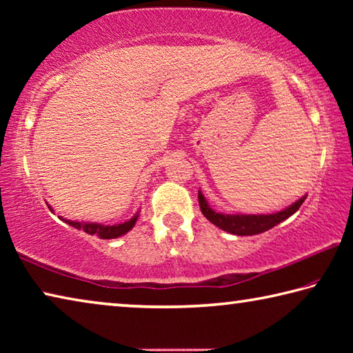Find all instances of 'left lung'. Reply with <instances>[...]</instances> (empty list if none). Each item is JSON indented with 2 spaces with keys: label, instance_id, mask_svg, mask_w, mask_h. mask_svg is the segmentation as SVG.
Instances as JSON below:
<instances>
[{
  "label": "left lung",
  "instance_id": "1",
  "mask_svg": "<svg viewBox=\"0 0 353 353\" xmlns=\"http://www.w3.org/2000/svg\"><path fill=\"white\" fill-rule=\"evenodd\" d=\"M198 199H199V207L201 212L204 213V216L210 221L212 224H214L219 229H223L224 232H229V234L234 235H240V236H246V235H256V234H263V232L272 229L274 225H277L282 223V221L288 219L291 214H294L299 207L302 205V202L307 199V194L302 196L301 199L292 202L290 207L283 208V210L276 212V213H263V214H248V213H221L213 210L208 204L205 196L202 194V191L199 190L198 193Z\"/></svg>",
  "mask_w": 353,
  "mask_h": 353
}]
</instances>
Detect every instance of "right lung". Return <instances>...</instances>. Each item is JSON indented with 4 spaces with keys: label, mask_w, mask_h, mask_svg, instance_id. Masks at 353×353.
I'll return each mask as SVG.
<instances>
[{
    "label": "right lung",
    "mask_w": 353,
    "mask_h": 353,
    "mask_svg": "<svg viewBox=\"0 0 353 353\" xmlns=\"http://www.w3.org/2000/svg\"><path fill=\"white\" fill-rule=\"evenodd\" d=\"M48 208L54 213V210H52V207L50 204H48ZM139 214H140V210L137 212L130 219L124 221V223H119V224H113V225L99 224V223H85V221H71V219H67L63 216H59V219L63 221V223L70 224L71 227H74V229H77V230H83L88 235H97L99 238H103V240H112V238L126 235L130 229H134L135 223L139 221Z\"/></svg>",
    "instance_id": "right-lung-1"
}]
</instances>
